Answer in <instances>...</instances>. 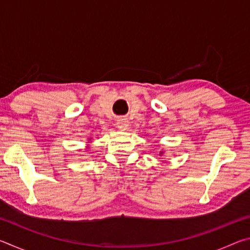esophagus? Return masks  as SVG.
I'll return each mask as SVG.
<instances>
[{"instance_id":"obj_1","label":"esophagus","mask_w":250,"mask_h":250,"mask_svg":"<svg viewBox=\"0 0 250 250\" xmlns=\"http://www.w3.org/2000/svg\"><path fill=\"white\" fill-rule=\"evenodd\" d=\"M117 126H118V129H120L122 131L126 130L129 126L128 119H125V118H119V119L117 120Z\"/></svg>"}]
</instances>
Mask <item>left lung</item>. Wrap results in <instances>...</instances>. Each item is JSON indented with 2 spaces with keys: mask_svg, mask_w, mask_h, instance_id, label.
<instances>
[{
  "mask_svg": "<svg viewBox=\"0 0 250 250\" xmlns=\"http://www.w3.org/2000/svg\"><path fill=\"white\" fill-rule=\"evenodd\" d=\"M162 153H163V152H160V155H162Z\"/></svg>",
  "mask_w": 250,
  "mask_h": 250,
  "instance_id": "8db88e82",
  "label": "left lung"
}]
</instances>
